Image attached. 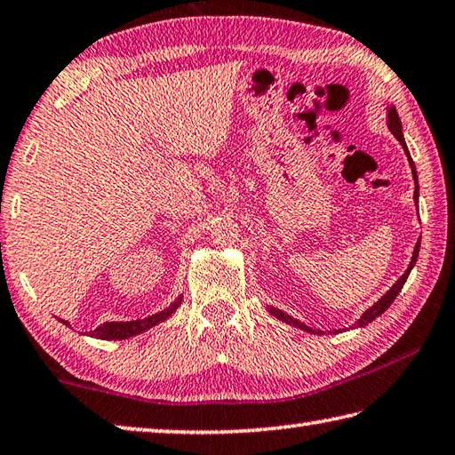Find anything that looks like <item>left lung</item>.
<instances>
[{
	"instance_id": "left-lung-1",
	"label": "left lung",
	"mask_w": 455,
	"mask_h": 455,
	"mask_svg": "<svg viewBox=\"0 0 455 455\" xmlns=\"http://www.w3.org/2000/svg\"><path fill=\"white\" fill-rule=\"evenodd\" d=\"M387 113H388V128H390V132L396 136V140L402 144V148H404V152H406V156H408V162H410V168H412V176H414V182H416V190H414V200H416V205H418V196H419V188H418V176H416V166H414V162H412V158H410V152H408V147H406V140H404V134H402V123H400V118H398V113H396V107L394 105H388L387 107ZM418 253H419V242L416 243V247H414V253H412V261H410V265H408V269L404 271V275H402L396 283H394V285L390 287V291H387V293H384L379 301H376L371 308H366V311L363 313V316L361 319H358L353 327H364V324H368V323H372L376 316H380L384 311H387V308L394 303V299L398 297V293L402 291V287H404V283H406V279H408V275H410V271H412V267L416 265V261H418ZM269 308V313L275 316V319H279V321H283V323H287V324H293V327H297V329H301V331H307V332H313V334H323V331H316V329H311V327H307V324H303L301 321H297V319H293V316L291 315H287V313H283V311H279V308H275V307H267ZM332 332H337V331H332Z\"/></svg>"
}]
</instances>
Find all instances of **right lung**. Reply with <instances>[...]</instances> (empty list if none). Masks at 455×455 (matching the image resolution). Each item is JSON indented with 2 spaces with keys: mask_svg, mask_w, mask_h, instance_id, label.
<instances>
[{
  "mask_svg": "<svg viewBox=\"0 0 455 455\" xmlns=\"http://www.w3.org/2000/svg\"><path fill=\"white\" fill-rule=\"evenodd\" d=\"M180 303H182V295H180V297L176 299V301H174L172 305H170L168 308H164V311H160V313L152 315V316H147V319L105 323V324H100V327H97L94 331H91L89 337L102 339V340H124V339L136 337V334H140V332H144V331L156 327L158 323H164L170 315L176 313V308L180 307ZM61 323L67 324V327H68L67 321H61Z\"/></svg>",
  "mask_w": 455,
  "mask_h": 455,
  "instance_id": "right-lung-1",
  "label": "right lung"
}]
</instances>
